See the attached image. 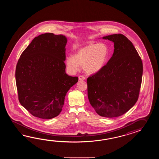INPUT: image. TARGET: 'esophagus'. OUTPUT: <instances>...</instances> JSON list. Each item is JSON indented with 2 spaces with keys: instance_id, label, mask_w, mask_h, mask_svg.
Wrapping results in <instances>:
<instances>
[{
  "instance_id": "1",
  "label": "esophagus",
  "mask_w": 159,
  "mask_h": 159,
  "mask_svg": "<svg viewBox=\"0 0 159 159\" xmlns=\"http://www.w3.org/2000/svg\"><path fill=\"white\" fill-rule=\"evenodd\" d=\"M85 77H84V75H80L79 76V77H78V79H79V80H85Z\"/></svg>"
}]
</instances>
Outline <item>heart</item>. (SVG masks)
Wrapping results in <instances>:
<instances>
[{
  "mask_svg": "<svg viewBox=\"0 0 159 159\" xmlns=\"http://www.w3.org/2000/svg\"><path fill=\"white\" fill-rule=\"evenodd\" d=\"M108 56V49L103 43L89 44L80 48L73 56H68L66 64L69 70L75 73L80 66L89 73H94L104 66Z\"/></svg>",
  "mask_w": 159,
  "mask_h": 159,
  "instance_id": "obj_1",
  "label": "heart"
}]
</instances>
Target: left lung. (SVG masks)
Wrapping results in <instances>:
<instances>
[{
    "label": "left lung",
    "instance_id": "1",
    "mask_svg": "<svg viewBox=\"0 0 159 159\" xmlns=\"http://www.w3.org/2000/svg\"><path fill=\"white\" fill-rule=\"evenodd\" d=\"M114 43L111 58L87 79L88 98L98 115L114 118L123 115L138 101L143 62L132 42L122 34L103 37Z\"/></svg>",
    "mask_w": 159,
    "mask_h": 159
}]
</instances>
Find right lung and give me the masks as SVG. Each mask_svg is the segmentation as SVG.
<instances>
[{
	"label": "right lung",
	"mask_w": 159,
	"mask_h": 159,
	"mask_svg": "<svg viewBox=\"0 0 159 159\" xmlns=\"http://www.w3.org/2000/svg\"><path fill=\"white\" fill-rule=\"evenodd\" d=\"M67 39L52 33L35 37L17 61L18 99L30 114L50 119L60 114L68 90L78 81L65 73Z\"/></svg>",
	"instance_id": "obj_1"
}]
</instances>
